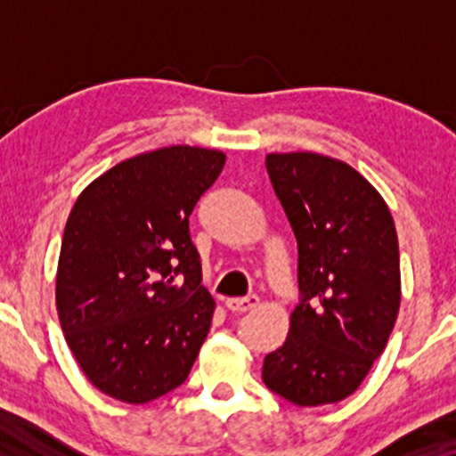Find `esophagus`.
I'll return each instance as SVG.
<instances>
[{
  "label": "esophagus",
  "mask_w": 456,
  "mask_h": 456,
  "mask_svg": "<svg viewBox=\"0 0 456 456\" xmlns=\"http://www.w3.org/2000/svg\"><path fill=\"white\" fill-rule=\"evenodd\" d=\"M257 305H259V297L257 296L229 297V300L224 302V306H227L229 311H233V313H246V311H250V308H255Z\"/></svg>",
  "instance_id": "esophagus-1"
}]
</instances>
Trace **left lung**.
<instances>
[{"label": "left lung", "instance_id": "8db88e82", "mask_svg": "<svg viewBox=\"0 0 456 456\" xmlns=\"http://www.w3.org/2000/svg\"><path fill=\"white\" fill-rule=\"evenodd\" d=\"M297 242L300 305L264 384L300 407L347 399L384 352L401 305L399 240L386 201L347 162L265 156Z\"/></svg>", "mask_w": 456, "mask_h": 456}]
</instances>
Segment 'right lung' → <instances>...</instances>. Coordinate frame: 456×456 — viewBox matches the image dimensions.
Here are the masks:
<instances>
[{
  "label": "right lung",
  "instance_id": "obj_1",
  "mask_svg": "<svg viewBox=\"0 0 456 456\" xmlns=\"http://www.w3.org/2000/svg\"><path fill=\"white\" fill-rule=\"evenodd\" d=\"M223 165V151L191 145L139 154L94 180L68 216L57 315L83 373L111 399H159L195 364L216 305L188 218Z\"/></svg>",
  "mask_w": 456,
  "mask_h": 456
}]
</instances>
